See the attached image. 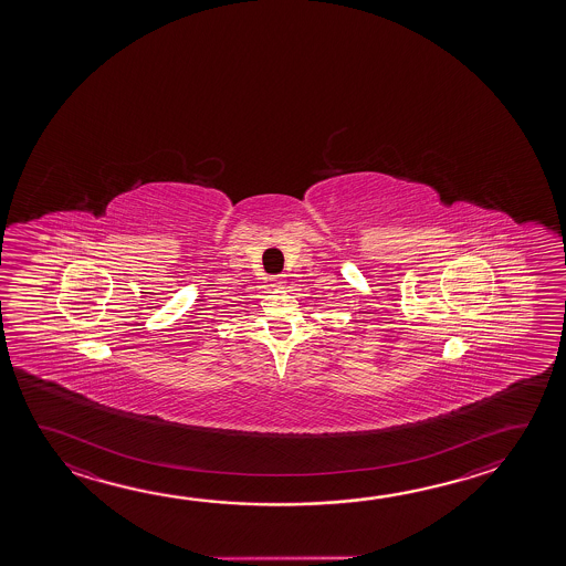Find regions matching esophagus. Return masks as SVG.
<instances>
[{"label": "esophagus", "instance_id": "esophagus-1", "mask_svg": "<svg viewBox=\"0 0 566 566\" xmlns=\"http://www.w3.org/2000/svg\"><path fill=\"white\" fill-rule=\"evenodd\" d=\"M284 282H286L284 274H276V276H272V279H270V284H272V286H282Z\"/></svg>", "mask_w": 566, "mask_h": 566}]
</instances>
